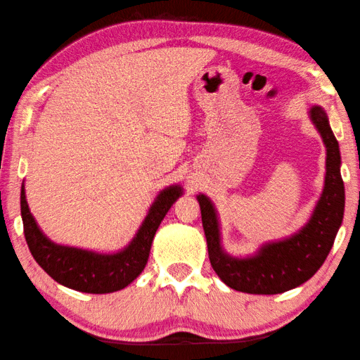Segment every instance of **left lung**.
<instances>
[{
    "instance_id": "1",
    "label": "left lung",
    "mask_w": 360,
    "mask_h": 360,
    "mask_svg": "<svg viewBox=\"0 0 360 360\" xmlns=\"http://www.w3.org/2000/svg\"><path fill=\"white\" fill-rule=\"evenodd\" d=\"M309 117L324 143L326 174L323 192L309 220L296 233L267 240L253 253L236 257L221 245L219 212L212 200L205 193L197 195L212 269L233 290L280 294L297 288L315 276L334 245L345 212V186L340 173L342 155L326 110L311 105Z\"/></svg>"
}]
</instances>
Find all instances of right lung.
<instances>
[{
    "label": "right lung",
    "mask_w": 360,
    "mask_h": 360,
    "mask_svg": "<svg viewBox=\"0 0 360 360\" xmlns=\"http://www.w3.org/2000/svg\"><path fill=\"white\" fill-rule=\"evenodd\" d=\"M184 195L181 184H173L155 195L146 217L130 243L117 252L102 253L88 248L56 244L39 228L26 201L25 182L20 192V207L26 244L37 264L66 288L107 294L126 288L140 276L148 263L153 239L163 217L176 200Z\"/></svg>",
    "instance_id": "right-lung-1"
}]
</instances>
